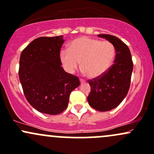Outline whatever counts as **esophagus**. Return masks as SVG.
Here are the masks:
<instances>
[{
  "mask_svg": "<svg viewBox=\"0 0 154 154\" xmlns=\"http://www.w3.org/2000/svg\"><path fill=\"white\" fill-rule=\"evenodd\" d=\"M86 81L84 80V79H80V82H81V84H83V83H84V82H85Z\"/></svg>",
  "mask_w": 154,
  "mask_h": 154,
  "instance_id": "esophagus-1",
  "label": "esophagus"
}]
</instances>
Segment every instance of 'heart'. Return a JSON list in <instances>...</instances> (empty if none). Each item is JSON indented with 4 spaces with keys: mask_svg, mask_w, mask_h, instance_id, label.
Instances as JSON below:
<instances>
[{
    "mask_svg": "<svg viewBox=\"0 0 154 154\" xmlns=\"http://www.w3.org/2000/svg\"><path fill=\"white\" fill-rule=\"evenodd\" d=\"M115 57V46L109 41L90 37L74 39L69 49L60 52L62 65L68 72H73L81 68L90 78H96L105 73Z\"/></svg>",
    "mask_w": 154,
    "mask_h": 154,
    "instance_id": "obj_1",
    "label": "heart"
}]
</instances>
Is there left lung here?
<instances>
[{
  "instance_id": "left-lung-1",
  "label": "left lung",
  "mask_w": 154,
  "mask_h": 154,
  "mask_svg": "<svg viewBox=\"0 0 154 154\" xmlns=\"http://www.w3.org/2000/svg\"><path fill=\"white\" fill-rule=\"evenodd\" d=\"M97 36L112 42L116 54L115 63L105 73L88 80L91 91L87 100L95 109L106 112L117 107L127 95L133 71V62L129 48L119 38L110 34Z\"/></svg>"
}]
</instances>
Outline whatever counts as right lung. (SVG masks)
<instances>
[{
  "mask_svg": "<svg viewBox=\"0 0 154 154\" xmlns=\"http://www.w3.org/2000/svg\"><path fill=\"white\" fill-rule=\"evenodd\" d=\"M63 36L39 37L22 51L19 79L25 97L35 109L48 115L62 113L70 92L80 85L79 77L62 68Z\"/></svg>",
  "mask_w": 154,
  "mask_h": 154,
  "instance_id": "right-lung-1",
  "label": "right lung"
}]
</instances>
